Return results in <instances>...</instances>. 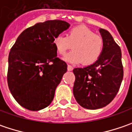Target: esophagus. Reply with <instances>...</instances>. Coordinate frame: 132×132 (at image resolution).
Listing matches in <instances>:
<instances>
[{"instance_id": "34e87169", "label": "esophagus", "mask_w": 132, "mask_h": 132, "mask_svg": "<svg viewBox=\"0 0 132 132\" xmlns=\"http://www.w3.org/2000/svg\"><path fill=\"white\" fill-rule=\"evenodd\" d=\"M67 69H68V71H72V70H73V67L71 65H68L67 66Z\"/></svg>"}]
</instances>
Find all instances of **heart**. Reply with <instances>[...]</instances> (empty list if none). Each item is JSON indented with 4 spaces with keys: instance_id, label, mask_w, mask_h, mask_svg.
Segmentation results:
<instances>
[{
    "instance_id": "heart-1",
    "label": "heart",
    "mask_w": 132,
    "mask_h": 132,
    "mask_svg": "<svg viewBox=\"0 0 132 132\" xmlns=\"http://www.w3.org/2000/svg\"><path fill=\"white\" fill-rule=\"evenodd\" d=\"M52 44L60 55H66V52L73 46L74 51L67 54L63 60L74 64L82 62L84 65H90L100 58L104 42L102 37L95 35L87 26H78L71 29L66 37L55 36Z\"/></svg>"
}]
</instances>
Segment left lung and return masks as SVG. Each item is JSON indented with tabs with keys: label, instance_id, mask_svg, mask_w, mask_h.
Segmentation results:
<instances>
[{
	"label": "left lung",
	"instance_id": "8db88e82",
	"mask_svg": "<svg viewBox=\"0 0 132 132\" xmlns=\"http://www.w3.org/2000/svg\"><path fill=\"white\" fill-rule=\"evenodd\" d=\"M103 40V53L95 63L75 68V98L87 109H97L110 103L118 94L123 77L121 49L107 30L100 29Z\"/></svg>",
	"mask_w": 132,
	"mask_h": 132
}]
</instances>
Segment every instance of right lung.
I'll list each match as a JSON object with an SVG mask.
<instances>
[{"label":"right lung","mask_w":132,"mask_h":132,"mask_svg":"<svg viewBox=\"0 0 132 132\" xmlns=\"http://www.w3.org/2000/svg\"><path fill=\"white\" fill-rule=\"evenodd\" d=\"M69 26L60 20L37 23L22 32L10 50L9 89L15 100L26 109L41 110L53 100L67 65L57 57L52 40Z\"/></svg>","instance_id":"add662e5"}]
</instances>
